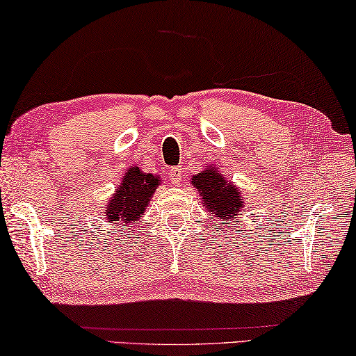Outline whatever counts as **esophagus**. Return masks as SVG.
<instances>
[{
  "label": "esophagus",
  "mask_w": 356,
  "mask_h": 356,
  "mask_svg": "<svg viewBox=\"0 0 356 356\" xmlns=\"http://www.w3.org/2000/svg\"><path fill=\"white\" fill-rule=\"evenodd\" d=\"M168 179H170V181L175 186H178L179 183H181V179H183V168L181 167H173L172 170H170V173H168Z\"/></svg>",
  "instance_id": "34e87169"
}]
</instances>
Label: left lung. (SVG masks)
<instances>
[{
	"instance_id": "obj_1",
	"label": "left lung",
	"mask_w": 356,
	"mask_h": 356,
	"mask_svg": "<svg viewBox=\"0 0 356 356\" xmlns=\"http://www.w3.org/2000/svg\"><path fill=\"white\" fill-rule=\"evenodd\" d=\"M191 184L199 191L200 203L213 218L235 224L236 216L244 208L241 189L229 181L216 165L209 164L200 173L192 175Z\"/></svg>"
}]
</instances>
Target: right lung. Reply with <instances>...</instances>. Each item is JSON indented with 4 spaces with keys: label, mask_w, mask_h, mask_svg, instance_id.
<instances>
[{
    "label": "right lung",
    "mask_w": 356,
    "mask_h": 356,
    "mask_svg": "<svg viewBox=\"0 0 356 356\" xmlns=\"http://www.w3.org/2000/svg\"><path fill=\"white\" fill-rule=\"evenodd\" d=\"M159 184V175L145 173L138 165L127 168L104 208L106 222L132 227L147 211Z\"/></svg>",
    "instance_id": "obj_1"
}]
</instances>
